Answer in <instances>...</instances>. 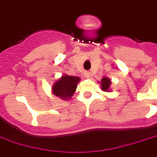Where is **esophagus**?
<instances>
[{"instance_id":"obj_1","label":"esophagus","mask_w":157,"mask_h":157,"mask_svg":"<svg viewBox=\"0 0 157 157\" xmlns=\"http://www.w3.org/2000/svg\"><path fill=\"white\" fill-rule=\"evenodd\" d=\"M85 78H89L90 77V72H85Z\"/></svg>"}]
</instances>
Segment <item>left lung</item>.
<instances>
[{"mask_svg": "<svg viewBox=\"0 0 157 157\" xmlns=\"http://www.w3.org/2000/svg\"><path fill=\"white\" fill-rule=\"evenodd\" d=\"M110 84H111V81H110L108 78H101V90H102L103 91H109V90Z\"/></svg>", "mask_w": 157, "mask_h": 157, "instance_id": "left-lung-1", "label": "left lung"}]
</instances>
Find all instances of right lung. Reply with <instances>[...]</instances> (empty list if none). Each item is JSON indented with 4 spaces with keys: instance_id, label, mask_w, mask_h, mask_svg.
<instances>
[{
    "instance_id": "obj_1",
    "label": "right lung",
    "mask_w": 157,
    "mask_h": 157,
    "mask_svg": "<svg viewBox=\"0 0 157 157\" xmlns=\"http://www.w3.org/2000/svg\"><path fill=\"white\" fill-rule=\"evenodd\" d=\"M79 81L80 78L78 77L64 75L53 85V93L63 100L70 99L75 92Z\"/></svg>"
}]
</instances>
